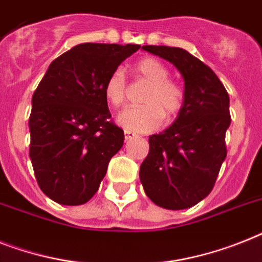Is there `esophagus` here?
<instances>
[{
  "label": "esophagus",
  "mask_w": 262,
  "mask_h": 262,
  "mask_svg": "<svg viewBox=\"0 0 262 262\" xmlns=\"http://www.w3.org/2000/svg\"><path fill=\"white\" fill-rule=\"evenodd\" d=\"M124 136H125V140H126V141H127V140H130V138H133V137H135V133H133V132H130V130H125L124 132Z\"/></svg>",
  "instance_id": "1"
}]
</instances>
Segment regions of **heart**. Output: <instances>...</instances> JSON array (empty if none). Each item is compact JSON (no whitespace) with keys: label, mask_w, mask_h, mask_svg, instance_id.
<instances>
[{"label":"heart","mask_w":262,"mask_h":262,"mask_svg":"<svg viewBox=\"0 0 262 262\" xmlns=\"http://www.w3.org/2000/svg\"><path fill=\"white\" fill-rule=\"evenodd\" d=\"M137 75L149 87L141 98L142 106L130 107L118 116V124L132 132L156 130L163 120L172 121L183 109L184 91L176 82L169 79V70L155 57H144L135 66ZM106 99L114 107H121L126 98V80L121 69L109 74L103 84Z\"/></svg>","instance_id":"heart-1"}]
</instances>
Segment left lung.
<instances>
[{
  "label": "left lung",
  "mask_w": 262,
  "mask_h": 262,
  "mask_svg": "<svg viewBox=\"0 0 262 262\" xmlns=\"http://www.w3.org/2000/svg\"><path fill=\"white\" fill-rule=\"evenodd\" d=\"M175 66L184 79V105L175 122L149 136V153L140 167L146 196L168 210L190 208L211 192L226 159L230 126L229 94L208 66L183 48L144 46Z\"/></svg>",
  "instance_id": "1"
}]
</instances>
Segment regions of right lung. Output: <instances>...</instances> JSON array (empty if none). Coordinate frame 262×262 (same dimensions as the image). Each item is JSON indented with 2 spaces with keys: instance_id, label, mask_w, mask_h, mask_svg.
Masks as SVG:
<instances>
[{
  "instance_id": "1",
  "label": "right lung",
  "mask_w": 262,
  "mask_h": 262,
  "mask_svg": "<svg viewBox=\"0 0 262 262\" xmlns=\"http://www.w3.org/2000/svg\"><path fill=\"white\" fill-rule=\"evenodd\" d=\"M137 44L84 42L56 57L32 97L29 157L40 190L56 203L94 196L109 161L124 145L103 84Z\"/></svg>"
}]
</instances>
